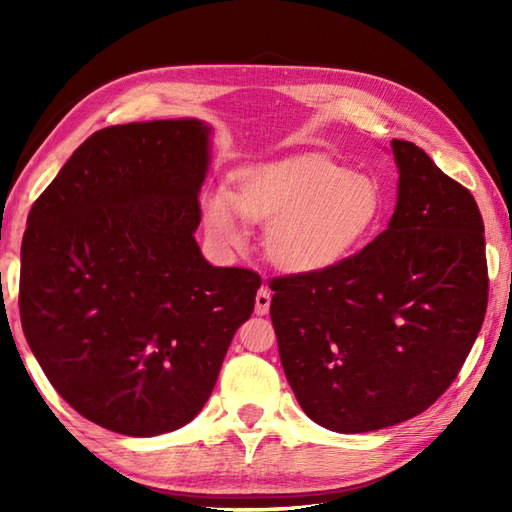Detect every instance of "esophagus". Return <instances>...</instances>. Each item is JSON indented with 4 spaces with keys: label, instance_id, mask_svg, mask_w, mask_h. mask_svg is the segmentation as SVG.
Here are the masks:
<instances>
[{
    "label": "esophagus",
    "instance_id": "obj_1",
    "mask_svg": "<svg viewBox=\"0 0 512 512\" xmlns=\"http://www.w3.org/2000/svg\"><path fill=\"white\" fill-rule=\"evenodd\" d=\"M270 299H273V292H270L266 286L259 288L255 295V314H268Z\"/></svg>",
    "mask_w": 512,
    "mask_h": 512
}]
</instances>
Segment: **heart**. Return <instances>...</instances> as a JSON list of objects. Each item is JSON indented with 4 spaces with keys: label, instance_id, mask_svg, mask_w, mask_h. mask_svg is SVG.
<instances>
[{
    "label": "heart",
    "instance_id": "obj_1",
    "mask_svg": "<svg viewBox=\"0 0 512 512\" xmlns=\"http://www.w3.org/2000/svg\"><path fill=\"white\" fill-rule=\"evenodd\" d=\"M383 189L369 173L323 156H301L239 173L235 191H213L202 217L213 237L242 244L250 222L268 224L266 253L288 273L330 268L361 246L383 215Z\"/></svg>",
    "mask_w": 512,
    "mask_h": 512
}]
</instances>
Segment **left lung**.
I'll use <instances>...</instances> for the list:
<instances>
[{"label": "left lung", "instance_id": "8db88e82", "mask_svg": "<svg viewBox=\"0 0 512 512\" xmlns=\"http://www.w3.org/2000/svg\"><path fill=\"white\" fill-rule=\"evenodd\" d=\"M387 231L343 262L281 275L270 319L301 409L365 433L429 409L458 378L488 306L482 213L471 191L409 140Z\"/></svg>", "mask_w": 512, "mask_h": 512}]
</instances>
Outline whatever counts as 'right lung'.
<instances>
[{"instance_id":"obj_1","label":"right lung","mask_w":512,"mask_h":512,"mask_svg":"<svg viewBox=\"0 0 512 512\" xmlns=\"http://www.w3.org/2000/svg\"><path fill=\"white\" fill-rule=\"evenodd\" d=\"M211 129L195 118L94 132L32 204L19 317L72 409L151 438L198 416L262 277L200 253Z\"/></svg>"}]
</instances>
